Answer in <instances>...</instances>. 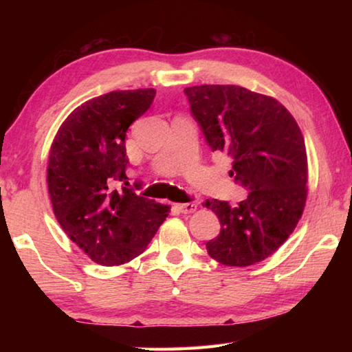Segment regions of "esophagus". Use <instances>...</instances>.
Masks as SVG:
<instances>
[{
  "label": "esophagus",
  "mask_w": 352,
  "mask_h": 352,
  "mask_svg": "<svg viewBox=\"0 0 352 352\" xmlns=\"http://www.w3.org/2000/svg\"><path fill=\"white\" fill-rule=\"evenodd\" d=\"M175 210H178L182 214H190L197 211V204H194V201H189V204H177Z\"/></svg>",
  "instance_id": "34e87169"
}]
</instances>
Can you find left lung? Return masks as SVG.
<instances>
[{"label": "left lung", "instance_id": "1", "mask_svg": "<svg viewBox=\"0 0 352 352\" xmlns=\"http://www.w3.org/2000/svg\"><path fill=\"white\" fill-rule=\"evenodd\" d=\"M190 111L211 151L233 160L237 183L248 195L239 205L206 200L220 220L208 254L228 267L264 261L287 241L305 211L307 153L295 118L272 96L239 85L184 88Z\"/></svg>", "mask_w": 352, "mask_h": 352}]
</instances>
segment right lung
Listing matches in <instances>:
<instances>
[{"instance_id":"add662e5","label":"right lung","mask_w":352,"mask_h":352,"mask_svg":"<svg viewBox=\"0 0 352 352\" xmlns=\"http://www.w3.org/2000/svg\"><path fill=\"white\" fill-rule=\"evenodd\" d=\"M153 98V88H138L87 100L69 113L51 144L46 180L52 211L69 239L100 265L140 256L169 216V205L116 188L127 178V130Z\"/></svg>"}]
</instances>
